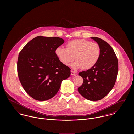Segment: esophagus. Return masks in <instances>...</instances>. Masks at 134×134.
<instances>
[{"label": "esophagus", "mask_w": 134, "mask_h": 134, "mask_svg": "<svg viewBox=\"0 0 134 134\" xmlns=\"http://www.w3.org/2000/svg\"><path fill=\"white\" fill-rule=\"evenodd\" d=\"M71 75H72V76L76 75V73L74 71H73V70L71 71Z\"/></svg>", "instance_id": "1"}]
</instances>
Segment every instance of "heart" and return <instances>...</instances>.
Wrapping results in <instances>:
<instances>
[{
  "mask_svg": "<svg viewBox=\"0 0 134 134\" xmlns=\"http://www.w3.org/2000/svg\"><path fill=\"white\" fill-rule=\"evenodd\" d=\"M67 48L59 46L55 54L60 61L65 65H69L75 59L72 64L74 69L83 68L88 70L93 68L98 62L100 56L99 45L86 39H77L69 42Z\"/></svg>",
  "mask_w": 134,
  "mask_h": 134,
  "instance_id": "b5f03b06",
  "label": "heart"
}]
</instances>
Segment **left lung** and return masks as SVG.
I'll return each instance as SVG.
<instances>
[{
	"label": "left lung",
	"instance_id": "1",
	"mask_svg": "<svg viewBox=\"0 0 134 134\" xmlns=\"http://www.w3.org/2000/svg\"><path fill=\"white\" fill-rule=\"evenodd\" d=\"M91 38L99 45L100 56L93 68L79 73L83 82L78 91L87 99L96 101L107 96L114 87L118 72V61L114 49L108 43L97 37Z\"/></svg>",
	"mask_w": 134,
	"mask_h": 134
}]
</instances>
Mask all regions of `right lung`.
Here are the masks:
<instances>
[{
    "instance_id": "right-lung-1",
    "label": "right lung",
    "mask_w": 134,
    "mask_h": 134,
    "mask_svg": "<svg viewBox=\"0 0 134 134\" xmlns=\"http://www.w3.org/2000/svg\"><path fill=\"white\" fill-rule=\"evenodd\" d=\"M64 42L59 37L38 36L19 53L17 65L19 80L26 92L35 99L52 98L57 94L62 80L70 76L71 69L55 54L56 49Z\"/></svg>"
}]
</instances>
